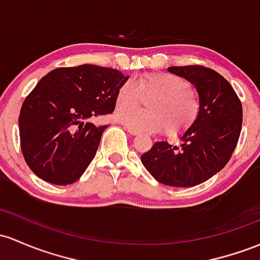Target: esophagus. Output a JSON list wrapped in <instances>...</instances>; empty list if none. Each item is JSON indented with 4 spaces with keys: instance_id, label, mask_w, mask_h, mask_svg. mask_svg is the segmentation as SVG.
I'll use <instances>...</instances> for the list:
<instances>
[{
    "instance_id": "obj_1",
    "label": "esophagus",
    "mask_w": 260,
    "mask_h": 260,
    "mask_svg": "<svg viewBox=\"0 0 260 260\" xmlns=\"http://www.w3.org/2000/svg\"><path fill=\"white\" fill-rule=\"evenodd\" d=\"M125 129L128 131V133H129L131 136H138V135H139V132H138V131L133 129V128H131V127H125Z\"/></svg>"
}]
</instances>
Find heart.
Wrapping results in <instances>:
<instances>
[{"label": "heart", "mask_w": 260, "mask_h": 260, "mask_svg": "<svg viewBox=\"0 0 260 260\" xmlns=\"http://www.w3.org/2000/svg\"><path fill=\"white\" fill-rule=\"evenodd\" d=\"M191 90L186 79L169 73L145 74L137 82L127 80L117 91L115 117L138 132H158L164 127L168 135L178 136L193 124L200 113V100ZM143 98L151 99L148 110L133 109Z\"/></svg>", "instance_id": "heart-1"}]
</instances>
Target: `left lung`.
<instances>
[{"label":"left lung","mask_w":260,"mask_h":260,"mask_svg":"<svg viewBox=\"0 0 260 260\" xmlns=\"http://www.w3.org/2000/svg\"><path fill=\"white\" fill-rule=\"evenodd\" d=\"M168 71L195 86L200 113L193 124L179 136V147L156 142L141 160L161 184L195 186L223 169L232 156L242 129V104L230 82L210 68L170 67Z\"/></svg>","instance_id":"obj_1"}]
</instances>
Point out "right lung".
<instances>
[{"mask_svg":"<svg viewBox=\"0 0 260 260\" xmlns=\"http://www.w3.org/2000/svg\"><path fill=\"white\" fill-rule=\"evenodd\" d=\"M121 71L98 65L58 68L43 76L19 113L24 160L38 178L55 185L75 182L95 158L107 125L90 118L112 113Z\"/></svg>","mask_w":260,"mask_h":260,"instance_id":"obj_1","label":"right lung"}]
</instances>
